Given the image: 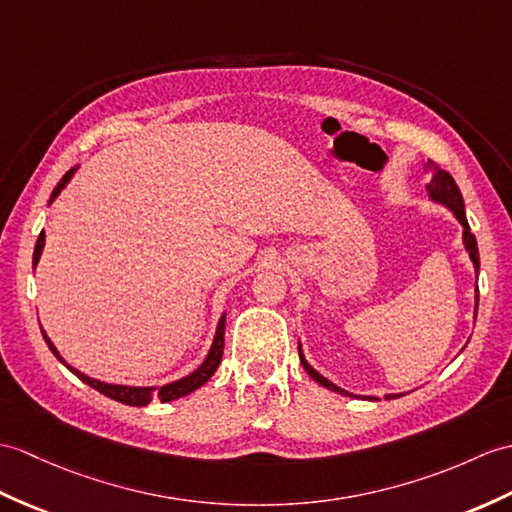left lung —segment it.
Instances as JSON below:
<instances>
[{
    "label": "left lung",
    "mask_w": 512,
    "mask_h": 512,
    "mask_svg": "<svg viewBox=\"0 0 512 512\" xmlns=\"http://www.w3.org/2000/svg\"><path fill=\"white\" fill-rule=\"evenodd\" d=\"M425 168H427V176H430V183H427V192H430V196H432L434 200L443 202V205H447L451 211H454L462 227H465V246H467V251H469V257L473 259L475 272H478V270H480L478 242H475V235H473L471 229H469V222H467V216H465V205H462V194H460V189H458L456 181H454V178H451V174H449L447 170L438 168V165H436L434 161H430V159H427ZM478 303H480V294H475V307H478ZM475 314H478V310H475ZM299 358H301V364H303L305 371L310 373V377L316 379V382H318L320 386H325V388L334 390V392H340V395H349L347 390L338 388L336 384H331L329 379H325L323 375L316 373L314 368H312L310 364H307V360L303 358L301 347H299ZM351 397H353V395H351ZM395 397H401V395H386V399H395Z\"/></svg>",
    "instance_id": "1"
}]
</instances>
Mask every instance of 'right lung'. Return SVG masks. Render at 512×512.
Returning a JSON list of instances; mask_svg holds the SVG:
<instances>
[{"label":"right lung","mask_w":512,"mask_h":512,"mask_svg":"<svg viewBox=\"0 0 512 512\" xmlns=\"http://www.w3.org/2000/svg\"><path fill=\"white\" fill-rule=\"evenodd\" d=\"M71 174H74V170H69V172L61 178V183L56 185V189L52 192V198H50V200H54L58 194H61V189L69 183ZM43 246H45V233L39 235L37 246H34V255H32V264H34V266H37V261H39V257H41ZM43 338H45L47 347H50V351L56 355V358L61 360V362L69 368L71 373H74L78 379H82V382H85V384H89L91 388H95L98 392H102V395L111 397V399H115V401L126 403V406H148V403H150L152 399H161V403H165V401H174V399H178V397H185V395H189V392H194L196 388H200L213 373H216V368H218V364H220V360H222V351H224V316L220 318V323H218L216 338H213V344H211V351H209V355H207V360L202 362V366L198 368V371H194L192 375H187V377H183V379H178V382H172V384H168V386H161V388H135V386H115V384L98 382V379H91V377H87V375H82L80 371H76V368H71V366L61 358V355H58V351H56V347L52 344V340L45 336V331H43Z\"/></svg>","instance_id":"obj_1"}]
</instances>
